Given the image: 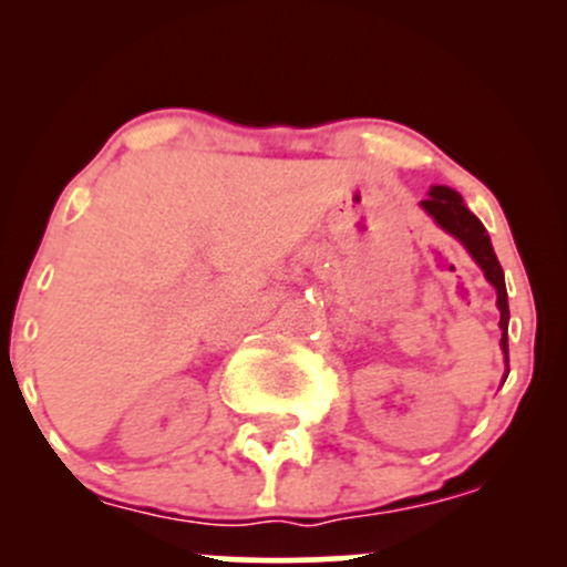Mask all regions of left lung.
Returning a JSON list of instances; mask_svg holds the SVG:
<instances>
[{
	"mask_svg": "<svg viewBox=\"0 0 567 567\" xmlns=\"http://www.w3.org/2000/svg\"><path fill=\"white\" fill-rule=\"evenodd\" d=\"M424 210L432 216L445 231H451L455 239L464 243L466 250L472 252L474 261L480 264V269L485 271L487 282L493 285L498 292V309H501V349H504L506 362H509V341H506V328H509V301H506V285H504V269H501L496 252H493L491 237H487L485 226L480 224V218L470 213V207L464 205L458 192L447 186H432L429 197L421 202Z\"/></svg>",
	"mask_w": 567,
	"mask_h": 567,
	"instance_id": "left-lung-1",
	"label": "left lung"
}]
</instances>
